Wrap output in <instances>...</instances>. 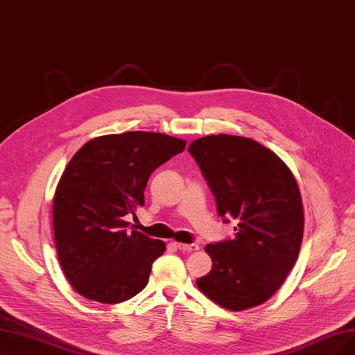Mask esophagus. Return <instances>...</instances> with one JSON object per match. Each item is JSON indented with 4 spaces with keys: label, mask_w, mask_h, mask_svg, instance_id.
Instances as JSON below:
<instances>
[{
    "label": "esophagus",
    "mask_w": 355,
    "mask_h": 355,
    "mask_svg": "<svg viewBox=\"0 0 355 355\" xmlns=\"http://www.w3.org/2000/svg\"><path fill=\"white\" fill-rule=\"evenodd\" d=\"M175 246L182 250V252H192V250H198L200 249V246H198L196 243H191V245H187V243H179V242H175Z\"/></svg>",
    "instance_id": "34e87169"
}]
</instances>
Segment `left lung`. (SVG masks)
<instances>
[{"label": "left lung", "mask_w": 355, "mask_h": 355, "mask_svg": "<svg viewBox=\"0 0 355 355\" xmlns=\"http://www.w3.org/2000/svg\"><path fill=\"white\" fill-rule=\"evenodd\" d=\"M189 153L216 198L237 220L233 240L207 245L211 271L196 279L209 300L233 311L259 306L286 281L302 246L304 212L295 178L275 153L236 135L195 139Z\"/></svg>", "instance_id": "1"}]
</instances>
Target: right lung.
Wrapping results in <instances>:
<instances>
[{
  "instance_id": "right-lung-1",
  "label": "right lung",
  "mask_w": 355,
  "mask_h": 355,
  "mask_svg": "<svg viewBox=\"0 0 355 355\" xmlns=\"http://www.w3.org/2000/svg\"><path fill=\"white\" fill-rule=\"evenodd\" d=\"M183 139L131 131L90 139L67 164L53 196L55 248L69 284L83 297L116 304L147 286L166 245L126 230L144 205L155 168L185 150Z\"/></svg>"
}]
</instances>
